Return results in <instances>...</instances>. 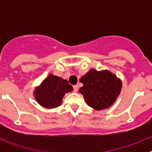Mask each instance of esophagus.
<instances>
[{
  "label": "esophagus",
  "mask_w": 152,
  "mask_h": 152,
  "mask_svg": "<svg viewBox=\"0 0 152 152\" xmlns=\"http://www.w3.org/2000/svg\"><path fill=\"white\" fill-rule=\"evenodd\" d=\"M77 90H78V86H77V85H74L73 86V91H75V92H77Z\"/></svg>",
  "instance_id": "1"
}]
</instances>
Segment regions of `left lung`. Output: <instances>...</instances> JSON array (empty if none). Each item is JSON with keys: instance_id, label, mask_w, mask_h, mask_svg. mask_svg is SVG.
<instances>
[{"instance_id": "1", "label": "left lung", "mask_w": 152, "mask_h": 152, "mask_svg": "<svg viewBox=\"0 0 152 152\" xmlns=\"http://www.w3.org/2000/svg\"><path fill=\"white\" fill-rule=\"evenodd\" d=\"M80 81L84 86L79 92L84 96L88 105L97 110L110 107L122 88L121 81L108 71L99 72L91 69Z\"/></svg>"}]
</instances>
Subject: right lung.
<instances>
[{
    "mask_svg": "<svg viewBox=\"0 0 152 152\" xmlns=\"http://www.w3.org/2000/svg\"><path fill=\"white\" fill-rule=\"evenodd\" d=\"M73 90L68 80L53 75L47 77L41 86L36 90V99L40 105L46 108H54L60 105L65 93Z\"/></svg>",
    "mask_w": 152,
    "mask_h": 152,
    "instance_id": "right-lung-1",
    "label": "right lung"
}]
</instances>
